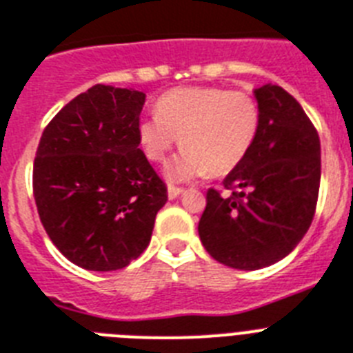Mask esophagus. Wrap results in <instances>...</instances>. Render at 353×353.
Returning <instances> with one entry per match:
<instances>
[{
    "mask_svg": "<svg viewBox=\"0 0 353 353\" xmlns=\"http://www.w3.org/2000/svg\"><path fill=\"white\" fill-rule=\"evenodd\" d=\"M181 194H183L181 186H174V185L168 186V199H176V197H179Z\"/></svg>",
    "mask_w": 353,
    "mask_h": 353,
    "instance_id": "34e87169",
    "label": "esophagus"
}]
</instances>
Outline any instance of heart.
I'll return each mask as SVG.
<instances>
[{"label":"heart","mask_w":353,"mask_h":353,"mask_svg":"<svg viewBox=\"0 0 353 353\" xmlns=\"http://www.w3.org/2000/svg\"><path fill=\"white\" fill-rule=\"evenodd\" d=\"M261 110L256 97L225 87H179L163 94L156 116L137 125L143 154L161 163L181 141L183 148L165 167L170 181H190L206 172L225 176L256 143Z\"/></svg>","instance_id":"b5f03b06"}]
</instances>
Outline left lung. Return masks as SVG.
I'll list each match as a JSON object with an SVG mask.
<instances>
[{
	"mask_svg": "<svg viewBox=\"0 0 353 353\" xmlns=\"http://www.w3.org/2000/svg\"><path fill=\"white\" fill-rule=\"evenodd\" d=\"M261 127L254 147L223 179L230 196L210 188L199 219L205 250L237 270H259L286 257L316 214L321 143L297 99L277 85L254 90Z\"/></svg>",
	"mask_w": 353,
	"mask_h": 353,
	"instance_id": "left-lung-1",
	"label": "left lung"
}]
</instances>
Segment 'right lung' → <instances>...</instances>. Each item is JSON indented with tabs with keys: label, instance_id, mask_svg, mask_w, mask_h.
<instances>
[{
	"label": "right lung",
	"instance_id": "right-lung-1",
	"mask_svg": "<svg viewBox=\"0 0 353 353\" xmlns=\"http://www.w3.org/2000/svg\"><path fill=\"white\" fill-rule=\"evenodd\" d=\"M145 94L94 85L57 112L34 159V199L50 241L85 270H121L150 243L167 185L139 148Z\"/></svg>",
	"mask_w": 353,
	"mask_h": 353
}]
</instances>
